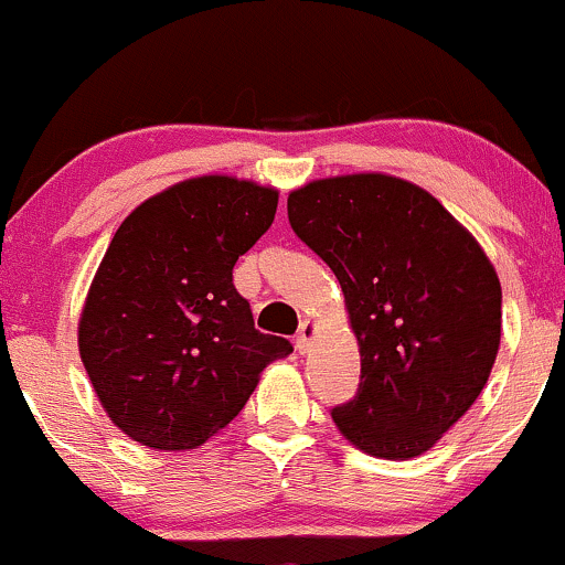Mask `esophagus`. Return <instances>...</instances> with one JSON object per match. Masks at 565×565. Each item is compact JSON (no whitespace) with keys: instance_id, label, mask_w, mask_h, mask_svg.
I'll return each mask as SVG.
<instances>
[{"instance_id":"1","label":"esophagus","mask_w":565,"mask_h":565,"mask_svg":"<svg viewBox=\"0 0 565 565\" xmlns=\"http://www.w3.org/2000/svg\"><path fill=\"white\" fill-rule=\"evenodd\" d=\"M316 334H319V327H316V321L305 319V321L300 323V332H297V340H295L297 353H308L310 342H313Z\"/></svg>"}]
</instances>
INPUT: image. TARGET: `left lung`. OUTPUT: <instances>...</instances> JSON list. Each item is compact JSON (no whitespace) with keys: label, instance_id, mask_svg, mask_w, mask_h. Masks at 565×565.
Returning <instances> with one entry per match:
<instances>
[{"label":"left lung","instance_id":"obj_1","mask_svg":"<svg viewBox=\"0 0 565 565\" xmlns=\"http://www.w3.org/2000/svg\"><path fill=\"white\" fill-rule=\"evenodd\" d=\"M291 231L334 270L361 385L332 408L355 449L412 459L481 395L502 337V287L476 236L425 188L382 172L289 193Z\"/></svg>","mask_w":565,"mask_h":565}]
</instances>
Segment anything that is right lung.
<instances>
[{
    "instance_id": "right-lung-1",
    "label": "right lung",
    "mask_w": 565,
    "mask_h": 565,
    "mask_svg": "<svg viewBox=\"0 0 565 565\" xmlns=\"http://www.w3.org/2000/svg\"><path fill=\"white\" fill-rule=\"evenodd\" d=\"M276 206V188L201 174L142 201L114 233L82 308L79 355L125 436L196 449L291 353L289 340L257 332L233 287V265Z\"/></svg>"
}]
</instances>
